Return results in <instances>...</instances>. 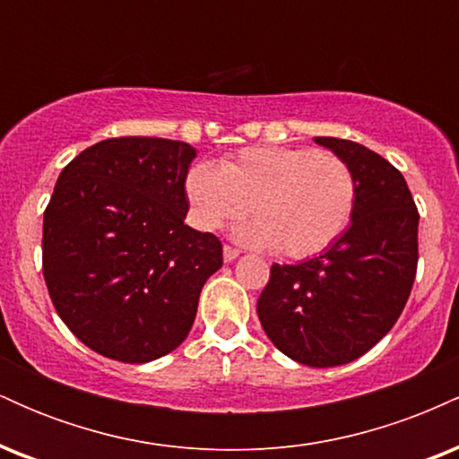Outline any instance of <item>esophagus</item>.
<instances>
[{
  "instance_id": "1",
  "label": "esophagus",
  "mask_w": 459,
  "mask_h": 459,
  "mask_svg": "<svg viewBox=\"0 0 459 459\" xmlns=\"http://www.w3.org/2000/svg\"><path fill=\"white\" fill-rule=\"evenodd\" d=\"M237 256H239V250H237V247H233V246H224V261H226V263L235 261Z\"/></svg>"
}]
</instances>
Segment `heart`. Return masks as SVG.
<instances>
[{"instance_id":"obj_1","label":"heart","mask_w":459,"mask_h":459,"mask_svg":"<svg viewBox=\"0 0 459 459\" xmlns=\"http://www.w3.org/2000/svg\"><path fill=\"white\" fill-rule=\"evenodd\" d=\"M186 192L194 222L215 230L250 212L244 241L272 246L289 259H308L339 241L356 213L358 183L334 152L289 146H250L213 168L196 163Z\"/></svg>"}]
</instances>
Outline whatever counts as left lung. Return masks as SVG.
<instances>
[{"label":"left lung","instance_id":"1","mask_svg":"<svg viewBox=\"0 0 459 459\" xmlns=\"http://www.w3.org/2000/svg\"><path fill=\"white\" fill-rule=\"evenodd\" d=\"M315 142L356 175L354 220L319 256L273 263L256 313L284 356L324 368L367 354L399 319L419 263V212L403 175L382 155L351 140Z\"/></svg>","mask_w":459,"mask_h":459}]
</instances>
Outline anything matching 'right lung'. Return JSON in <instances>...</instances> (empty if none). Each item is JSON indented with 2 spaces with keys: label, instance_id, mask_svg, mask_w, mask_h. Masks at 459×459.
<instances>
[{
  "label": "right lung",
  "instance_id": "right-lung-1",
  "mask_svg": "<svg viewBox=\"0 0 459 459\" xmlns=\"http://www.w3.org/2000/svg\"><path fill=\"white\" fill-rule=\"evenodd\" d=\"M196 151L166 138H112L57 177L43 220V276L68 330L105 358L151 362L177 350L222 241L183 222Z\"/></svg>",
  "mask_w": 459,
  "mask_h": 459
}]
</instances>
